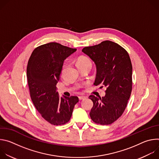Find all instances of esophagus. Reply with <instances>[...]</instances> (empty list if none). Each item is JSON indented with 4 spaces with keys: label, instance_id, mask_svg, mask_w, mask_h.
<instances>
[{
    "label": "esophagus",
    "instance_id": "34e87169",
    "mask_svg": "<svg viewBox=\"0 0 159 159\" xmlns=\"http://www.w3.org/2000/svg\"><path fill=\"white\" fill-rule=\"evenodd\" d=\"M85 98H86L85 96H79V99L80 100H82V99H84Z\"/></svg>",
    "mask_w": 159,
    "mask_h": 159
}]
</instances>
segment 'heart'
I'll return each mask as SVG.
<instances>
[{"label": "heart", "mask_w": 159, "mask_h": 159, "mask_svg": "<svg viewBox=\"0 0 159 159\" xmlns=\"http://www.w3.org/2000/svg\"><path fill=\"white\" fill-rule=\"evenodd\" d=\"M77 66H92V61L85 56H80L77 59Z\"/></svg>", "instance_id": "b5f03b06"}]
</instances>
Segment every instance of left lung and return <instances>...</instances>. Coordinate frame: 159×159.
<instances>
[{"instance_id": "8db88e82", "label": "left lung", "mask_w": 159, "mask_h": 159, "mask_svg": "<svg viewBox=\"0 0 159 159\" xmlns=\"http://www.w3.org/2000/svg\"><path fill=\"white\" fill-rule=\"evenodd\" d=\"M96 65L95 85L106 87L104 97L90 95L93 102L90 112L91 120L97 124L111 125L125 111L132 90V65L125 49L111 41L82 49Z\"/></svg>"}]
</instances>
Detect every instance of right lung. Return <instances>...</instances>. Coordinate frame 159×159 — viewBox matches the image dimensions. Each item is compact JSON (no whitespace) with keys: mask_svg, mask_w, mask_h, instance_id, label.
I'll return each instance as SVG.
<instances>
[{"mask_svg":"<svg viewBox=\"0 0 159 159\" xmlns=\"http://www.w3.org/2000/svg\"><path fill=\"white\" fill-rule=\"evenodd\" d=\"M77 50L52 42L36 48L29 59L27 79L31 99L41 116L53 125L69 122L77 96L60 97L56 85L64 60Z\"/></svg>","mask_w":159,"mask_h":159,"instance_id":"right-lung-1","label":"right lung"}]
</instances>
